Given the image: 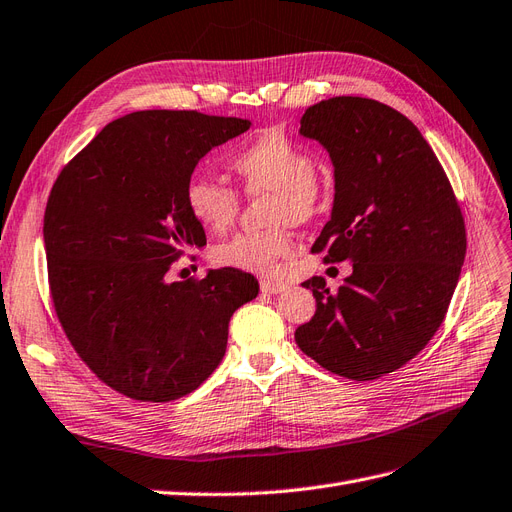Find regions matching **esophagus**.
<instances>
[{
  "label": "esophagus",
  "mask_w": 512,
  "mask_h": 512,
  "mask_svg": "<svg viewBox=\"0 0 512 512\" xmlns=\"http://www.w3.org/2000/svg\"><path fill=\"white\" fill-rule=\"evenodd\" d=\"M288 288H290L288 284H280V282H260V290L269 294H280V292H286Z\"/></svg>",
  "instance_id": "obj_1"
}]
</instances>
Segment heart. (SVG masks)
Returning a JSON list of instances; mask_svg holds the SVG:
<instances>
[{
    "label": "heart",
    "mask_w": 512,
    "mask_h": 512,
    "mask_svg": "<svg viewBox=\"0 0 512 512\" xmlns=\"http://www.w3.org/2000/svg\"><path fill=\"white\" fill-rule=\"evenodd\" d=\"M245 194H269L267 224L260 232H239L211 250L218 265L273 273L277 262L292 252L288 222L299 226L320 209L318 162L314 153L292 141L282 130H267L235 151L228 160ZM239 194L224 181L194 175L185 185V207L192 218L211 232H224L237 218Z\"/></svg>",
    "instance_id": "heart-1"
}]
</instances>
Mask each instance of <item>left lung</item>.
I'll list each match as a JSON object with an SVG mask.
<instances>
[{"label":"left lung","mask_w":512,"mask_h":512,"mask_svg":"<svg viewBox=\"0 0 512 512\" xmlns=\"http://www.w3.org/2000/svg\"><path fill=\"white\" fill-rule=\"evenodd\" d=\"M305 138L335 168L331 220L312 252L352 262L337 290L303 282L316 314L294 333L324 369L376 380L406 365L440 329L466 258V224L442 164L414 123L369 98L309 106Z\"/></svg>","instance_id":"obj_1"}]
</instances>
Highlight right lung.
Here are the masks:
<instances>
[{"label": "right lung", "mask_w": 512, "mask_h": 512, "mask_svg": "<svg viewBox=\"0 0 512 512\" xmlns=\"http://www.w3.org/2000/svg\"><path fill=\"white\" fill-rule=\"evenodd\" d=\"M239 117L138 111L108 123L64 166L44 211L57 318L76 354L117 393L173 401L224 359L228 322L256 299L239 269L170 282L190 247L207 243L185 207L200 158L250 130Z\"/></svg>", "instance_id": "1"}]
</instances>
